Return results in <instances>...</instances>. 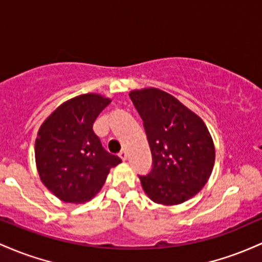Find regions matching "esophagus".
Here are the masks:
<instances>
[{
  "instance_id": "esophagus-1",
  "label": "esophagus",
  "mask_w": 262,
  "mask_h": 262,
  "mask_svg": "<svg viewBox=\"0 0 262 262\" xmlns=\"http://www.w3.org/2000/svg\"><path fill=\"white\" fill-rule=\"evenodd\" d=\"M119 156H120V158H121L122 161H126V160H127V152H126L125 149H123V151L120 152Z\"/></svg>"
}]
</instances>
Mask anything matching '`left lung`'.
Listing matches in <instances>:
<instances>
[{"label":"left lung","mask_w":262,"mask_h":262,"mask_svg":"<svg viewBox=\"0 0 262 262\" xmlns=\"http://www.w3.org/2000/svg\"><path fill=\"white\" fill-rule=\"evenodd\" d=\"M130 98L143 121L152 168L140 176L155 203L174 205L204 187L215 160L207 126L199 116L160 89L134 90Z\"/></svg>","instance_id":"1"}]
</instances>
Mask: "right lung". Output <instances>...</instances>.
Segmentation results:
<instances>
[{"label":"right lung","mask_w":262,"mask_h":262,"mask_svg":"<svg viewBox=\"0 0 262 262\" xmlns=\"http://www.w3.org/2000/svg\"><path fill=\"white\" fill-rule=\"evenodd\" d=\"M110 104L98 94H85L61 104L40 126L36 162L44 186L63 202L84 203L105 183L121 158L108 154L93 130Z\"/></svg>","instance_id":"right-lung-1"}]
</instances>
